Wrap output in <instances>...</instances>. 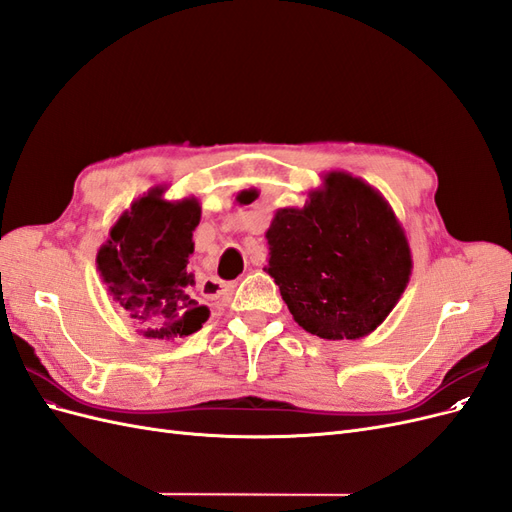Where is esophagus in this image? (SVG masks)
Returning a JSON list of instances; mask_svg holds the SVG:
<instances>
[{
  "label": "esophagus",
  "instance_id": "esophagus-1",
  "mask_svg": "<svg viewBox=\"0 0 512 512\" xmlns=\"http://www.w3.org/2000/svg\"><path fill=\"white\" fill-rule=\"evenodd\" d=\"M207 286H209L211 294H222V292H226L230 288V284H224L222 280H215V277H211Z\"/></svg>",
  "mask_w": 512,
  "mask_h": 512
}]
</instances>
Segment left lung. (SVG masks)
<instances>
[{"label": "left lung", "mask_w": 512, "mask_h": 512, "mask_svg": "<svg viewBox=\"0 0 512 512\" xmlns=\"http://www.w3.org/2000/svg\"><path fill=\"white\" fill-rule=\"evenodd\" d=\"M258 198L237 194L239 205ZM269 267L294 322L322 339L376 331L404 294L412 254L395 211L361 177L331 170L301 209L275 211Z\"/></svg>", "instance_id": "left-lung-1"}]
</instances>
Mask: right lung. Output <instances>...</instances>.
Returning a JSON list of instances; mask_svg holds the SVG:
<instances>
[{
	"mask_svg": "<svg viewBox=\"0 0 512 512\" xmlns=\"http://www.w3.org/2000/svg\"><path fill=\"white\" fill-rule=\"evenodd\" d=\"M164 192L166 185H156L136 198L96 256L113 301L141 324L147 339L188 337L209 318V307L194 299L196 282L188 273L200 203L194 196L166 200Z\"/></svg>",
	"mask_w": 512,
	"mask_h": 512,
	"instance_id": "1",
	"label": "right lung"
}]
</instances>
